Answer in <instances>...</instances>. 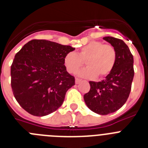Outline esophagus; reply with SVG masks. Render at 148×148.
I'll return each instance as SVG.
<instances>
[{
	"instance_id": "34e87169",
	"label": "esophagus",
	"mask_w": 148,
	"mask_h": 148,
	"mask_svg": "<svg viewBox=\"0 0 148 148\" xmlns=\"http://www.w3.org/2000/svg\"><path fill=\"white\" fill-rule=\"evenodd\" d=\"M81 82H82V80H81V79H79V78H75V84H79Z\"/></svg>"
}]
</instances>
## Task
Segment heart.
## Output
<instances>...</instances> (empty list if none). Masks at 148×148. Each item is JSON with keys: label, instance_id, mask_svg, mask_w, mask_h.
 <instances>
[{"label": "heart", "instance_id": "obj_1", "mask_svg": "<svg viewBox=\"0 0 148 148\" xmlns=\"http://www.w3.org/2000/svg\"><path fill=\"white\" fill-rule=\"evenodd\" d=\"M87 67L79 72L84 78H104L112 72L116 61V51L110 44L101 41H91L75 53L70 52L65 56L64 64L66 71L75 74L84 64Z\"/></svg>", "mask_w": 148, "mask_h": 148}]
</instances>
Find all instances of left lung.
I'll list each match as a JSON object with an SVG mask.
<instances>
[{
    "instance_id": "obj_1",
    "label": "left lung",
    "mask_w": 148,
    "mask_h": 148,
    "mask_svg": "<svg viewBox=\"0 0 148 148\" xmlns=\"http://www.w3.org/2000/svg\"><path fill=\"white\" fill-rule=\"evenodd\" d=\"M116 51L113 70L101 82H90V90L84 95L87 106L94 113L108 115L119 110L127 100L134 76L133 57L122 40L104 37Z\"/></svg>"
}]
</instances>
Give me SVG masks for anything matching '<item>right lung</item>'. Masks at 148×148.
Masks as SVG:
<instances>
[{
	"label": "right lung",
	"mask_w": 148,
	"mask_h": 148,
	"mask_svg": "<svg viewBox=\"0 0 148 148\" xmlns=\"http://www.w3.org/2000/svg\"><path fill=\"white\" fill-rule=\"evenodd\" d=\"M75 49L47 40H32L16 53L11 66V86L23 109L35 116L53 113L64 102L75 78L64 64Z\"/></svg>",
	"instance_id": "add662e5"
}]
</instances>
